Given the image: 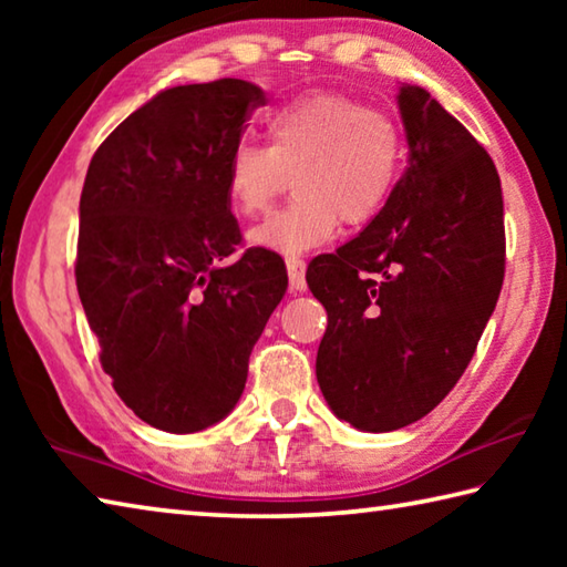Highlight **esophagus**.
I'll return each instance as SVG.
<instances>
[{
  "label": "esophagus",
  "instance_id": "34e87169",
  "mask_svg": "<svg viewBox=\"0 0 567 567\" xmlns=\"http://www.w3.org/2000/svg\"><path fill=\"white\" fill-rule=\"evenodd\" d=\"M287 277H290V292H302L307 282H305V260L302 257H287Z\"/></svg>",
  "mask_w": 567,
  "mask_h": 567
}]
</instances>
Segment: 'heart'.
<instances>
[{
  "instance_id": "obj_1",
  "label": "heart",
  "mask_w": 567,
  "mask_h": 567,
  "mask_svg": "<svg viewBox=\"0 0 567 567\" xmlns=\"http://www.w3.org/2000/svg\"><path fill=\"white\" fill-rule=\"evenodd\" d=\"M267 147L239 142L225 165L237 215L265 213L290 187L292 203L247 233L255 247L300 255L334 237L344 219L368 225L395 189L405 142L390 114L334 92H312L267 112Z\"/></svg>"
}]
</instances>
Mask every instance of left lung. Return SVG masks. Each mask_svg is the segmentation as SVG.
<instances>
[{
    "label": "left lung",
    "instance_id": "left-lung-1",
    "mask_svg": "<svg viewBox=\"0 0 567 567\" xmlns=\"http://www.w3.org/2000/svg\"><path fill=\"white\" fill-rule=\"evenodd\" d=\"M408 169L382 213L307 285L328 310L318 382L362 433L437 408L473 360L505 275L501 177L477 140L427 90L400 84Z\"/></svg>",
    "mask_w": 567,
    "mask_h": 567
}]
</instances>
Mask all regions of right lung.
<instances>
[{"label":"right lung","mask_w":567,"mask_h":567,"mask_svg":"<svg viewBox=\"0 0 567 567\" xmlns=\"http://www.w3.org/2000/svg\"><path fill=\"white\" fill-rule=\"evenodd\" d=\"M262 100L245 80L162 90L102 142L84 179V315L124 405L165 433H199L235 410L287 290L270 249L237 255L225 195L227 157Z\"/></svg>","instance_id":"add662e5"}]
</instances>
